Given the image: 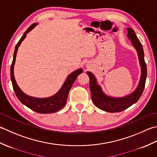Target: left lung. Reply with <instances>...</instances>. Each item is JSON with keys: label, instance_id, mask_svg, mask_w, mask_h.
Segmentation results:
<instances>
[{"label": "left lung", "instance_id": "1", "mask_svg": "<svg viewBox=\"0 0 157 157\" xmlns=\"http://www.w3.org/2000/svg\"><path fill=\"white\" fill-rule=\"evenodd\" d=\"M128 31L127 37L131 39L133 46L136 49L138 55L140 64L141 66V77L136 89L132 94L122 98H112L105 95L100 85H98L97 80L90 72H87L89 77V87H90L92 101L100 109L108 113H118L127 109L133 104L136 103L141 97L145 87L147 76V68L144 61V53L142 44L137 38L135 32L132 28H127Z\"/></svg>", "mask_w": 157, "mask_h": 157}]
</instances>
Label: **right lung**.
<instances>
[{"label": "right lung", "instance_id": "1", "mask_svg": "<svg viewBox=\"0 0 157 157\" xmlns=\"http://www.w3.org/2000/svg\"><path fill=\"white\" fill-rule=\"evenodd\" d=\"M36 24H32L28 28L27 30L25 32L23 36L19 40L15 46V52L13 54V59L11 66V79L13 85V88L15 91L16 96L18 98L22 104L26 105L30 109L38 113L42 114H48V113H53L57 112L61 110L64 106L66 104L67 98H68V93L71 89L73 83L75 81V80L77 78V76L81 74L82 72V69L80 68L75 70V72H72L71 74L69 75L67 77L66 81L63 83L62 88L56 94L52 97L46 98H37L29 96L22 91L20 88L18 87V85L16 82V81L14 77L13 74V68L15 62V57L17 55V52L18 48L20 47V44L22 41L24 40V38L26 36V34L29 32L33 30V28L36 26Z\"/></svg>", "mask_w": 157, "mask_h": 157}]
</instances>
